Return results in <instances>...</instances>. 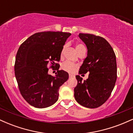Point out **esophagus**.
I'll list each match as a JSON object with an SVG mask.
<instances>
[{
	"label": "esophagus",
	"mask_w": 133,
	"mask_h": 133,
	"mask_svg": "<svg viewBox=\"0 0 133 133\" xmlns=\"http://www.w3.org/2000/svg\"><path fill=\"white\" fill-rule=\"evenodd\" d=\"M69 77H74V75H73V74H69Z\"/></svg>",
	"instance_id": "esophagus-1"
}]
</instances>
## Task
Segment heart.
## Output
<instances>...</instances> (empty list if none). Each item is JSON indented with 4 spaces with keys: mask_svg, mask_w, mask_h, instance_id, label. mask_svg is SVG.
Instances as JSON below:
<instances>
[{
    "mask_svg": "<svg viewBox=\"0 0 133 133\" xmlns=\"http://www.w3.org/2000/svg\"><path fill=\"white\" fill-rule=\"evenodd\" d=\"M65 46L63 47V48L62 49V51H61V56L63 55L64 51L65 49ZM84 46L81 44H76V49L77 51V53H79V52L82 49V48H84ZM77 68V65L76 64L74 63H72L71 62H69V61H65L61 65V68L62 70L64 71L68 72H70V73H72L74 72V71H76V69Z\"/></svg>",
    "mask_w": 133,
    "mask_h": 133,
    "instance_id": "heart-1",
    "label": "heart"
}]
</instances>
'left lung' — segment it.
I'll return each instance as SVG.
<instances>
[{
    "label": "left lung",
    "mask_w": 133,
    "mask_h": 133,
    "mask_svg": "<svg viewBox=\"0 0 133 133\" xmlns=\"http://www.w3.org/2000/svg\"><path fill=\"white\" fill-rule=\"evenodd\" d=\"M79 37L88 49V55L79 73L89 74L84 81L80 76H76L77 84L74 90V97L86 108H98L108 99L115 86L116 55L109 42L100 36L81 33Z\"/></svg>",
    "instance_id": "left-lung-1"
}]
</instances>
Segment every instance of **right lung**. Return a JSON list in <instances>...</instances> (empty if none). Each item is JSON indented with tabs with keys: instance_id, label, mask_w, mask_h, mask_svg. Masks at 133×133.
Instances as JSON below:
<instances>
[{
	"instance_id": "add662e5",
	"label": "right lung",
	"mask_w": 133,
	"mask_h": 133,
	"mask_svg": "<svg viewBox=\"0 0 133 133\" xmlns=\"http://www.w3.org/2000/svg\"><path fill=\"white\" fill-rule=\"evenodd\" d=\"M71 33L42 32L33 34L21 44L16 54L15 76L24 99L35 108L52 106L59 98V88L67 81L69 74L57 70L56 76L48 74L51 67L59 66L61 53Z\"/></svg>"
}]
</instances>
